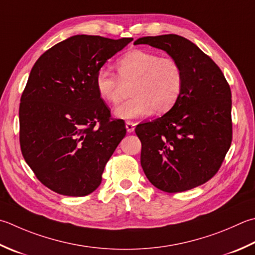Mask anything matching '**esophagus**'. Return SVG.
<instances>
[{
  "label": "esophagus",
  "instance_id": "obj_1",
  "mask_svg": "<svg viewBox=\"0 0 255 255\" xmlns=\"http://www.w3.org/2000/svg\"><path fill=\"white\" fill-rule=\"evenodd\" d=\"M134 126H136V124L132 123V122H126V129L128 132H132L134 130Z\"/></svg>",
  "mask_w": 255,
  "mask_h": 255
}]
</instances>
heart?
I'll return each instance as SVG.
<instances>
[{
	"mask_svg": "<svg viewBox=\"0 0 255 255\" xmlns=\"http://www.w3.org/2000/svg\"><path fill=\"white\" fill-rule=\"evenodd\" d=\"M117 75L107 68L96 74L95 85L105 102L117 105L124 94V84H132V98L116 108L123 119H134L151 113L163 114L176 105L182 93L184 76L181 64L173 57L144 49L126 53L116 63Z\"/></svg>",
	"mask_w": 255,
	"mask_h": 255,
	"instance_id": "heart-1",
	"label": "heart"
}]
</instances>
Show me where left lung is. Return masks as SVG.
<instances>
[{
  "label": "left lung",
  "mask_w": 255,
  "mask_h": 255,
  "mask_svg": "<svg viewBox=\"0 0 255 255\" xmlns=\"http://www.w3.org/2000/svg\"><path fill=\"white\" fill-rule=\"evenodd\" d=\"M134 44L160 48L181 64L184 83L162 117L139 124L140 162L154 187L190 190L218 172L232 141L231 89L221 69L196 44L176 34L146 36Z\"/></svg>",
  "instance_id": "obj_1"
}]
</instances>
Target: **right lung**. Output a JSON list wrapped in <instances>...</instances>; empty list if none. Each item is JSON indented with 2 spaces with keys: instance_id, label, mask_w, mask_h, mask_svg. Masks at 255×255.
<instances>
[{
  "instance_id": "add662e5",
  "label": "right lung",
  "mask_w": 255,
  "mask_h": 255,
  "mask_svg": "<svg viewBox=\"0 0 255 255\" xmlns=\"http://www.w3.org/2000/svg\"><path fill=\"white\" fill-rule=\"evenodd\" d=\"M131 41L75 35L34 64L19 103V144L25 161L51 190L84 197L101 184L126 127L112 118L95 78Z\"/></svg>"
}]
</instances>
